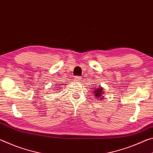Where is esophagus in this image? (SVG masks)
I'll list each match as a JSON object with an SVG mask.
<instances>
[{"label":"esophagus","mask_w":153,"mask_h":153,"mask_svg":"<svg viewBox=\"0 0 153 153\" xmlns=\"http://www.w3.org/2000/svg\"><path fill=\"white\" fill-rule=\"evenodd\" d=\"M74 80L76 82L81 81V77H80V76H75L74 77Z\"/></svg>","instance_id":"obj_1"}]
</instances>
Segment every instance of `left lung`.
<instances>
[{
	"label": "left lung",
	"instance_id": "obj_1",
	"mask_svg": "<svg viewBox=\"0 0 153 153\" xmlns=\"http://www.w3.org/2000/svg\"><path fill=\"white\" fill-rule=\"evenodd\" d=\"M102 92H104V91H103V90H102V88H101V87H98L97 90H94V97H95L96 98H100V99L101 100L102 98V97H102Z\"/></svg>",
	"mask_w": 153,
	"mask_h": 153
}]
</instances>
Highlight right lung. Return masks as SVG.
<instances>
[{"instance_id": "add662e5", "label": "right lung", "mask_w": 153, "mask_h": 153, "mask_svg": "<svg viewBox=\"0 0 153 153\" xmlns=\"http://www.w3.org/2000/svg\"><path fill=\"white\" fill-rule=\"evenodd\" d=\"M60 85H61V84H60Z\"/></svg>"}]
</instances>
